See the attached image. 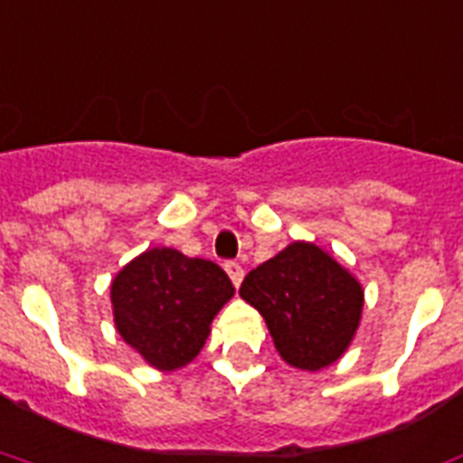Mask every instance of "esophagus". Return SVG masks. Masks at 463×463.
Segmentation results:
<instances>
[{
    "label": "esophagus",
    "instance_id": "34e87169",
    "mask_svg": "<svg viewBox=\"0 0 463 463\" xmlns=\"http://www.w3.org/2000/svg\"><path fill=\"white\" fill-rule=\"evenodd\" d=\"M225 272H228V277H231L235 287H241L245 272H242V267L238 262H225Z\"/></svg>",
    "mask_w": 463,
    "mask_h": 463
}]
</instances>
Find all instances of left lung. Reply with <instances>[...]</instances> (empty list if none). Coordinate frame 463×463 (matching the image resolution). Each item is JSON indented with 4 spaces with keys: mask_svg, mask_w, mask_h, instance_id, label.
<instances>
[{
    "mask_svg": "<svg viewBox=\"0 0 463 463\" xmlns=\"http://www.w3.org/2000/svg\"><path fill=\"white\" fill-rule=\"evenodd\" d=\"M277 354L299 371L328 368L348 351L363 317V287L331 252L294 241L242 279Z\"/></svg>",
    "mask_w": 463,
    "mask_h": 463,
    "instance_id": "1",
    "label": "left lung"
}]
</instances>
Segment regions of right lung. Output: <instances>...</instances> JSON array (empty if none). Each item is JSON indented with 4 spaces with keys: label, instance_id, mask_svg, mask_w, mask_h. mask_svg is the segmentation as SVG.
I'll return each instance as SVG.
<instances>
[{
    "label": "right lung",
    "instance_id": "add662e5",
    "mask_svg": "<svg viewBox=\"0 0 463 463\" xmlns=\"http://www.w3.org/2000/svg\"><path fill=\"white\" fill-rule=\"evenodd\" d=\"M235 287L211 260L152 248L129 260L109 284L115 328L156 371H179L194 361L215 314Z\"/></svg>",
    "mask_w": 463,
    "mask_h": 463
}]
</instances>
